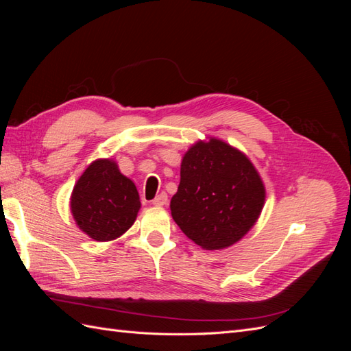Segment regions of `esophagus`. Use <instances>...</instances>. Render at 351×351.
<instances>
[{
    "mask_svg": "<svg viewBox=\"0 0 351 351\" xmlns=\"http://www.w3.org/2000/svg\"><path fill=\"white\" fill-rule=\"evenodd\" d=\"M152 204L155 205V206H164V205H167L168 204V196H167V193H161V195H158L154 200H152Z\"/></svg>",
    "mask_w": 351,
    "mask_h": 351,
    "instance_id": "esophagus-1",
    "label": "esophagus"
}]
</instances>
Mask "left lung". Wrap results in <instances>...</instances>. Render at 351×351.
<instances>
[{"label": "left lung", "mask_w": 351, "mask_h": 351, "mask_svg": "<svg viewBox=\"0 0 351 351\" xmlns=\"http://www.w3.org/2000/svg\"><path fill=\"white\" fill-rule=\"evenodd\" d=\"M265 186L250 159L210 137L184 154L171 215L202 249L219 250L237 243L258 221Z\"/></svg>", "instance_id": "left-lung-1"}]
</instances>
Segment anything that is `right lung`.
<instances>
[{"label":"right lung","mask_w":351,"mask_h":351,"mask_svg":"<svg viewBox=\"0 0 351 351\" xmlns=\"http://www.w3.org/2000/svg\"><path fill=\"white\" fill-rule=\"evenodd\" d=\"M70 208L83 232L97 241H110L133 226L141 200L134 183L115 161L97 159L74 184Z\"/></svg>","instance_id":"add662e5"}]
</instances>
